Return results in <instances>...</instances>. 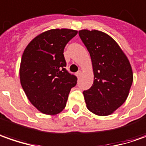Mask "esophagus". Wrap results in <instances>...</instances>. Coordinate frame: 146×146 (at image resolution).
<instances>
[{"label":"esophagus","mask_w":146,"mask_h":146,"mask_svg":"<svg viewBox=\"0 0 146 146\" xmlns=\"http://www.w3.org/2000/svg\"><path fill=\"white\" fill-rule=\"evenodd\" d=\"M81 75H82V72L81 71H78V73H76V76H77V78H80L81 77Z\"/></svg>","instance_id":"esophagus-1"}]
</instances>
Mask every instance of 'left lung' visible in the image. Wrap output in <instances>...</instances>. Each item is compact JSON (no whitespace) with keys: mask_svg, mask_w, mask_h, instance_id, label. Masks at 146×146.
<instances>
[{"mask_svg":"<svg viewBox=\"0 0 146 146\" xmlns=\"http://www.w3.org/2000/svg\"><path fill=\"white\" fill-rule=\"evenodd\" d=\"M79 36L90 55L94 83L83 91L86 108L100 116L113 113L127 99L133 81L132 66L119 44L108 34L81 30Z\"/></svg>","mask_w":146,"mask_h":146,"instance_id":"left-lung-1","label":"left lung"}]
</instances>
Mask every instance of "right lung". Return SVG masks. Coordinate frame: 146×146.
<instances>
[{
  "label": "right lung",
  "instance_id": "right-lung-1",
  "mask_svg": "<svg viewBox=\"0 0 146 146\" xmlns=\"http://www.w3.org/2000/svg\"><path fill=\"white\" fill-rule=\"evenodd\" d=\"M78 34L72 29H52L39 34L23 52L19 77L29 101L40 112L63 111L78 78L65 69L64 49Z\"/></svg>",
  "mask_w": 146,
  "mask_h": 146
}]
</instances>
